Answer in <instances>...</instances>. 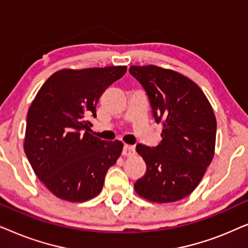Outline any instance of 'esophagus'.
<instances>
[{
    "label": "esophagus",
    "instance_id": "esophagus-1",
    "mask_svg": "<svg viewBox=\"0 0 248 248\" xmlns=\"http://www.w3.org/2000/svg\"><path fill=\"white\" fill-rule=\"evenodd\" d=\"M134 154V147L130 144H124L123 147V155H132Z\"/></svg>",
    "mask_w": 248,
    "mask_h": 248
}]
</instances>
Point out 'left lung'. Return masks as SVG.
<instances>
[{
  "mask_svg": "<svg viewBox=\"0 0 248 248\" xmlns=\"http://www.w3.org/2000/svg\"><path fill=\"white\" fill-rule=\"evenodd\" d=\"M141 84L162 140L155 147L139 143L147 165L134 184L142 198L157 203L182 200L196 188L215 155L217 121L198 84L175 71L155 65L131 66Z\"/></svg>",
  "mask_w": 248,
  "mask_h": 248,
  "instance_id": "left-lung-1",
  "label": "left lung"
}]
</instances>
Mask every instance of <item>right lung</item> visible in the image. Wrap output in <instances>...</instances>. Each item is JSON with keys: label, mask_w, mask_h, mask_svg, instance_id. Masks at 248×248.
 <instances>
[{"label": "right lung", "mask_w": 248, "mask_h": 248, "mask_svg": "<svg viewBox=\"0 0 248 248\" xmlns=\"http://www.w3.org/2000/svg\"><path fill=\"white\" fill-rule=\"evenodd\" d=\"M125 72L126 66L57 71L29 107L25 152L37 177L57 198L83 202L103 189L123 143L93 137L88 118L97 116L101 94Z\"/></svg>", "instance_id": "add662e5"}]
</instances>
